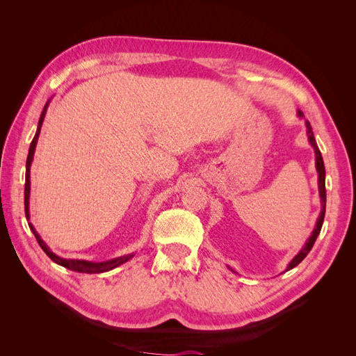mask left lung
Listing matches in <instances>:
<instances>
[{
	"mask_svg": "<svg viewBox=\"0 0 356 356\" xmlns=\"http://www.w3.org/2000/svg\"><path fill=\"white\" fill-rule=\"evenodd\" d=\"M298 115L303 117V113L298 111ZM306 127H307L306 132H307L309 143H310V145L314 147V149H315L316 170H318V187H319V197H321L322 208H321L319 218H318L316 225H315V230L312 232L310 238L307 239V242L305 243V246L301 248L300 252L293 258V260H291V263H289L288 267H286V270H291V268H294L297 264H300L301 261L305 260L306 255L310 252L312 248H314V243H315V241H316V238H318V234H319V232H321V229H322V222H324V217H325V203H327V193H325V166H324V160H322V154H321L319 148H318V145H316L314 132H312V126H310V123H309L307 120H306ZM286 270H285V272H286Z\"/></svg>",
	"mask_w": 356,
	"mask_h": 356,
	"instance_id": "8db88e82",
	"label": "left lung"
}]
</instances>
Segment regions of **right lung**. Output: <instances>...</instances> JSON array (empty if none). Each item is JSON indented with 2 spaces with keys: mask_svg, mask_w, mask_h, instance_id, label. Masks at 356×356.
Segmentation results:
<instances>
[{
  "mask_svg": "<svg viewBox=\"0 0 356 356\" xmlns=\"http://www.w3.org/2000/svg\"><path fill=\"white\" fill-rule=\"evenodd\" d=\"M49 102H50V101H47V104L44 105V110H42V113H41V115H40L37 134H35L34 139H32L31 147H29V153H28V159H26V174H25V215H26V220H29V191H31L29 172H31V163H32V159H34V152H35L37 141H38L40 129H41L42 120H44V115H46V111H47ZM28 224H29L31 232L34 233L38 245L41 246V250L44 251V252L50 257V260H53L56 264H60V266H63V267L70 268V270H72V272H79V273H104V272L113 270L114 267L126 263L127 260H131V258L134 257V254H127V255L117 257V258H113V260L102 261V263H92V261H86V260H68V258H62V257H58L55 252H51L50 248L46 245V242L40 238V234H38L37 230L34 229V225H32L31 222H28Z\"/></svg>",
  "mask_w": 356,
  "mask_h": 356,
  "instance_id": "1",
  "label": "right lung"
}]
</instances>
